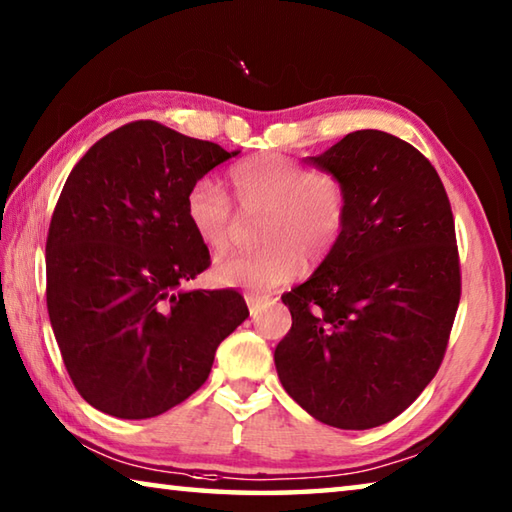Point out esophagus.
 I'll return each mask as SVG.
<instances>
[{"instance_id":"esophagus-1","label":"esophagus","mask_w":512,"mask_h":512,"mask_svg":"<svg viewBox=\"0 0 512 512\" xmlns=\"http://www.w3.org/2000/svg\"><path fill=\"white\" fill-rule=\"evenodd\" d=\"M266 300H268L266 296H257V293H246V302H248L250 316H257L259 314V307H262Z\"/></svg>"}]
</instances>
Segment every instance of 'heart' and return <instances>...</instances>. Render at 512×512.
Masks as SVG:
<instances>
[{
  "instance_id": "1",
  "label": "heart",
  "mask_w": 512,
  "mask_h": 512,
  "mask_svg": "<svg viewBox=\"0 0 512 512\" xmlns=\"http://www.w3.org/2000/svg\"><path fill=\"white\" fill-rule=\"evenodd\" d=\"M239 207L262 214L253 253L223 257L214 264L216 282L228 287L271 291L300 271L302 259L316 266L334 253L350 223V192L332 171H311L280 153H259L228 171ZM185 216L198 241L221 253L228 248L235 203L212 178L187 189Z\"/></svg>"
}]
</instances>
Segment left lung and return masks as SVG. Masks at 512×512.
I'll use <instances>...</instances> for the list:
<instances>
[{
	"label": "left lung",
	"instance_id": "left-lung-1",
	"mask_svg": "<svg viewBox=\"0 0 512 512\" xmlns=\"http://www.w3.org/2000/svg\"><path fill=\"white\" fill-rule=\"evenodd\" d=\"M307 160L345 180L350 223L282 296L291 329L277 377L316 420L372 429L409 409L443 363L461 300L452 205L433 164L391 133L354 131Z\"/></svg>",
	"mask_w": 512,
	"mask_h": 512
}]
</instances>
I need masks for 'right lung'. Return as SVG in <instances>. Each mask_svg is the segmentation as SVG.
I'll return each instance as SVG.
<instances>
[{
    "mask_svg": "<svg viewBox=\"0 0 512 512\" xmlns=\"http://www.w3.org/2000/svg\"><path fill=\"white\" fill-rule=\"evenodd\" d=\"M237 153L140 119L69 173L47 235V309L94 409L144 420L185 402L248 318L237 291L183 289L212 264L185 216L187 189Z\"/></svg>",
    "mask_w": 512,
    "mask_h": 512,
    "instance_id": "obj_1",
    "label": "right lung"
}]
</instances>
